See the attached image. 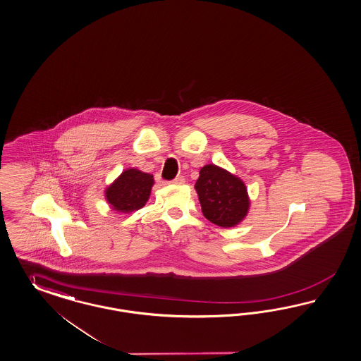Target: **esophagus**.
Masks as SVG:
<instances>
[{
	"label": "esophagus",
	"instance_id": "1",
	"mask_svg": "<svg viewBox=\"0 0 361 361\" xmlns=\"http://www.w3.org/2000/svg\"><path fill=\"white\" fill-rule=\"evenodd\" d=\"M172 183L177 184V185H181V184L185 183V178H184V176H177Z\"/></svg>",
	"mask_w": 361,
	"mask_h": 361
}]
</instances>
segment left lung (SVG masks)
Instances as JSON below:
<instances>
[{
  "label": "left lung",
  "mask_w": 361,
  "mask_h": 361,
  "mask_svg": "<svg viewBox=\"0 0 361 361\" xmlns=\"http://www.w3.org/2000/svg\"><path fill=\"white\" fill-rule=\"evenodd\" d=\"M201 211L213 224L231 228L240 224L249 209L247 187L241 178L223 168L208 164L196 181Z\"/></svg>",
  "instance_id": "1"
}]
</instances>
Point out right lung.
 Here are the masks:
<instances>
[{
  "instance_id": "obj_1",
  "label": "right lung",
  "mask_w": 361,
  "mask_h": 361,
  "mask_svg": "<svg viewBox=\"0 0 361 361\" xmlns=\"http://www.w3.org/2000/svg\"><path fill=\"white\" fill-rule=\"evenodd\" d=\"M154 184L153 176L138 169H126L105 190L113 211L130 213L142 208L149 199Z\"/></svg>"
}]
</instances>
